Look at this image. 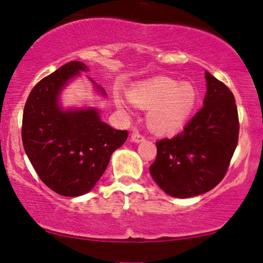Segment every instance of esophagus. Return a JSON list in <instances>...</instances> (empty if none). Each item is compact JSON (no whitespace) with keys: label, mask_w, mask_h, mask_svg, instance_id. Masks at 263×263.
Instances as JSON below:
<instances>
[{"label":"esophagus","mask_w":263,"mask_h":263,"mask_svg":"<svg viewBox=\"0 0 263 263\" xmlns=\"http://www.w3.org/2000/svg\"><path fill=\"white\" fill-rule=\"evenodd\" d=\"M143 140H145V135H142L141 133H139V132L132 133V141L141 142V141H143Z\"/></svg>","instance_id":"obj_1"}]
</instances>
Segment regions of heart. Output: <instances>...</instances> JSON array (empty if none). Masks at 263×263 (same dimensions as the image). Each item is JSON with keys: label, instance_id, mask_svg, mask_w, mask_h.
<instances>
[{"label": "heart", "instance_id": "obj_1", "mask_svg": "<svg viewBox=\"0 0 263 263\" xmlns=\"http://www.w3.org/2000/svg\"><path fill=\"white\" fill-rule=\"evenodd\" d=\"M196 91L189 82L158 77L143 81L128 91V98L140 109H148L147 123L158 134H171L181 129L192 115L196 104ZM121 110L127 104L116 98Z\"/></svg>", "mask_w": 263, "mask_h": 263}]
</instances>
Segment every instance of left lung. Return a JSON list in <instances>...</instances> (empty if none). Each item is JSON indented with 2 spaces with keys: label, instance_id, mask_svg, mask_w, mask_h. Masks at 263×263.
Segmentation results:
<instances>
[{
  "label": "left lung",
  "instance_id": "8db88e82",
  "mask_svg": "<svg viewBox=\"0 0 263 263\" xmlns=\"http://www.w3.org/2000/svg\"><path fill=\"white\" fill-rule=\"evenodd\" d=\"M206 82L202 109L179 134L157 141V158L149 172L170 196L184 199L213 189L226 175L238 143L235 97L208 71Z\"/></svg>",
  "mask_w": 263,
  "mask_h": 263
}]
</instances>
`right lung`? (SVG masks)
Instances as JSON below:
<instances>
[{
    "label": "right lung",
    "instance_id": "obj_1",
    "mask_svg": "<svg viewBox=\"0 0 263 263\" xmlns=\"http://www.w3.org/2000/svg\"><path fill=\"white\" fill-rule=\"evenodd\" d=\"M80 71H87V67L71 61L42 79L25 104L21 129L24 149L39 178L55 193L69 197L84 195L95 186L111 154L128 138L127 130L100 120L97 109L62 110L60 93ZM97 88L105 95L100 86Z\"/></svg>",
    "mask_w": 263,
    "mask_h": 263
}]
</instances>
